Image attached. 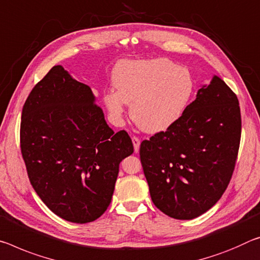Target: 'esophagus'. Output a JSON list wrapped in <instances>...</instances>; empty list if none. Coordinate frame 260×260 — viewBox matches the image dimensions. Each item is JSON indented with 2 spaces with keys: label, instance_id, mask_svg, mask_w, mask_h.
Listing matches in <instances>:
<instances>
[{
  "label": "esophagus",
  "instance_id": "esophagus-1",
  "mask_svg": "<svg viewBox=\"0 0 260 260\" xmlns=\"http://www.w3.org/2000/svg\"><path fill=\"white\" fill-rule=\"evenodd\" d=\"M132 141H133V146H134V151L135 152H139V149H140V140H139V138H137V137H133L132 138Z\"/></svg>",
  "mask_w": 260,
  "mask_h": 260
}]
</instances>
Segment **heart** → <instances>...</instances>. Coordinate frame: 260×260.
<instances>
[{"mask_svg": "<svg viewBox=\"0 0 260 260\" xmlns=\"http://www.w3.org/2000/svg\"><path fill=\"white\" fill-rule=\"evenodd\" d=\"M117 89L104 93V104L114 120L121 121L127 104L133 120L147 133H160L183 117L196 83L187 68L163 57L128 60L113 71Z\"/></svg>", "mask_w": 260, "mask_h": 260, "instance_id": "obj_1", "label": "heart"}]
</instances>
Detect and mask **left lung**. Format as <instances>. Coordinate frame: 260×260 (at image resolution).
<instances>
[{
  "mask_svg": "<svg viewBox=\"0 0 260 260\" xmlns=\"http://www.w3.org/2000/svg\"><path fill=\"white\" fill-rule=\"evenodd\" d=\"M241 129L236 94L213 75L178 122L141 143L140 158L156 207L177 220L211 209L233 176Z\"/></svg>",
  "mask_w": 260,
  "mask_h": 260,
  "instance_id": "1",
  "label": "left lung"
}]
</instances>
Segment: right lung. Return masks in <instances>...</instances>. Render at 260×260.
<instances>
[{
    "label": "right lung",
    "mask_w": 260,
    "mask_h": 260,
    "mask_svg": "<svg viewBox=\"0 0 260 260\" xmlns=\"http://www.w3.org/2000/svg\"><path fill=\"white\" fill-rule=\"evenodd\" d=\"M20 149L32 187L66 221L98 219L112 199L119 164L133 154L125 131L114 133L90 86L54 66L23 106Z\"/></svg>",
    "instance_id": "add662e5"
}]
</instances>
